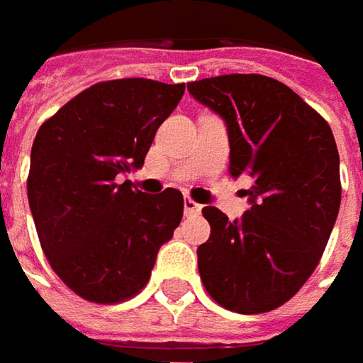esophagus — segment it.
Wrapping results in <instances>:
<instances>
[{
    "label": "esophagus",
    "instance_id": "obj_1",
    "mask_svg": "<svg viewBox=\"0 0 363 363\" xmlns=\"http://www.w3.org/2000/svg\"><path fill=\"white\" fill-rule=\"evenodd\" d=\"M184 210H186V214H200L202 206L198 202H194L191 198H186V200H184Z\"/></svg>",
    "mask_w": 363,
    "mask_h": 363
}]
</instances>
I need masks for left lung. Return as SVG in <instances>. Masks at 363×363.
<instances>
[{"label":"left lung","mask_w":363,"mask_h":363,"mask_svg":"<svg viewBox=\"0 0 363 363\" xmlns=\"http://www.w3.org/2000/svg\"><path fill=\"white\" fill-rule=\"evenodd\" d=\"M188 91L226 121L232 177L252 179L242 220L202 210L210 238L198 246L200 279L224 309L267 313L297 295L328 246L342 202L333 133L271 77L222 74L188 82Z\"/></svg>","instance_id":"8db88e82"}]
</instances>
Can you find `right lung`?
<instances>
[{
	"instance_id": "right-lung-1",
	"label": "right lung",
	"mask_w": 363,
	"mask_h": 363,
	"mask_svg": "<svg viewBox=\"0 0 363 363\" xmlns=\"http://www.w3.org/2000/svg\"><path fill=\"white\" fill-rule=\"evenodd\" d=\"M184 91V82L103 80L38 129L28 174L35 232L52 271L84 301L135 297L182 222L179 189L143 194L121 175L143 165Z\"/></svg>"
}]
</instances>
